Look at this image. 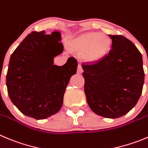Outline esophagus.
<instances>
[{
    "label": "esophagus",
    "mask_w": 148,
    "mask_h": 148,
    "mask_svg": "<svg viewBox=\"0 0 148 148\" xmlns=\"http://www.w3.org/2000/svg\"><path fill=\"white\" fill-rule=\"evenodd\" d=\"M82 72H83V68H82V66H81V64H78V70H77V73H79V74H81V73H82Z\"/></svg>",
    "instance_id": "1"
}]
</instances>
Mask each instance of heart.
Wrapping results in <instances>:
<instances>
[{
  "label": "heart",
  "mask_w": 148,
  "mask_h": 148,
  "mask_svg": "<svg viewBox=\"0 0 148 148\" xmlns=\"http://www.w3.org/2000/svg\"><path fill=\"white\" fill-rule=\"evenodd\" d=\"M111 41L106 36L97 32L81 35L73 42V47L79 52H85L84 59L87 62H97L106 56L111 50Z\"/></svg>",
  "instance_id": "b5f03b06"
}]
</instances>
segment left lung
<instances>
[{
  "label": "left lung",
  "mask_w": 148,
  "mask_h": 148,
  "mask_svg": "<svg viewBox=\"0 0 148 148\" xmlns=\"http://www.w3.org/2000/svg\"><path fill=\"white\" fill-rule=\"evenodd\" d=\"M112 49L102 60L83 63L84 92L90 108L106 118H118L137 103L144 84L141 53L122 35H108Z\"/></svg>",
  "instance_id": "1"
}]
</instances>
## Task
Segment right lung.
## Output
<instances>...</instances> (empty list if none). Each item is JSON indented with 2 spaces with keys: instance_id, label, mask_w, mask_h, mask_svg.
Instances as JSON below:
<instances>
[{
  "instance_id": "add662e5",
  "label": "right lung",
  "mask_w": 148,
  "mask_h": 148,
  "mask_svg": "<svg viewBox=\"0 0 148 148\" xmlns=\"http://www.w3.org/2000/svg\"><path fill=\"white\" fill-rule=\"evenodd\" d=\"M61 34L33 32L12 54L6 75L11 101L26 116L43 120L57 113L70 78L77 72L78 62L70 57L63 66L53 64L62 53Z\"/></svg>"
}]
</instances>
